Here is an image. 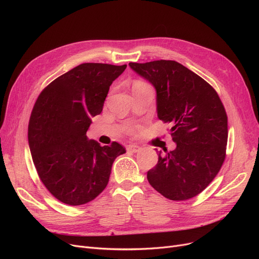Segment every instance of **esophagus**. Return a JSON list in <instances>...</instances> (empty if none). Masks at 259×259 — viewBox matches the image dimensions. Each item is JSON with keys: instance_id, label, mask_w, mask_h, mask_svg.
Listing matches in <instances>:
<instances>
[{"instance_id": "obj_1", "label": "esophagus", "mask_w": 259, "mask_h": 259, "mask_svg": "<svg viewBox=\"0 0 259 259\" xmlns=\"http://www.w3.org/2000/svg\"><path fill=\"white\" fill-rule=\"evenodd\" d=\"M127 150L129 152H132V153H137L141 150V148L137 145H129V146H127Z\"/></svg>"}]
</instances>
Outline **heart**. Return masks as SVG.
I'll return each instance as SVG.
<instances>
[{
	"label": "heart",
	"instance_id": "heart-1",
	"mask_svg": "<svg viewBox=\"0 0 259 259\" xmlns=\"http://www.w3.org/2000/svg\"><path fill=\"white\" fill-rule=\"evenodd\" d=\"M143 86H147V85L142 83V81H137V83L133 85V87H143Z\"/></svg>",
	"mask_w": 259,
	"mask_h": 259
}]
</instances>
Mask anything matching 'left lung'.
Listing matches in <instances>:
<instances>
[{"label": "left lung", "instance_id": "8db88e82", "mask_svg": "<svg viewBox=\"0 0 259 259\" xmlns=\"http://www.w3.org/2000/svg\"><path fill=\"white\" fill-rule=\"evenodd\" d=\"M156 92L157 117L172 125L174 150L157 151L156 166L147 179L171 200L192 198L205 190L226 157L228 117L216 91L175 61L129 63Z\"/></svg>", "mask_w": 259, "mask_h": 259}]
</instances>
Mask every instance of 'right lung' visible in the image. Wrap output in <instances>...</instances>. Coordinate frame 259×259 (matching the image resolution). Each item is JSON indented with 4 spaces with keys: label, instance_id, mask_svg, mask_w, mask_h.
Here are the masks:
<instances>
[{
    "label": "right lung",
    "instance_id": "obj_1",
    "mask_svg": "<svg viewBox=\"0 0 259 259\" xmlns=\"http://www.w3.org/2000/svg\"><path fill=\"white\" fill-rule=\"evenodd\" d=\"M126 67L80 64L54 79L35 102L28 127L33 164L48 191L67 205H84L102 193L114 159L126 153L118 143L102 147L86 135Z\"/></svg>",
    "mask_w": 259,
    "mask_h": 259
}]
</instances>
